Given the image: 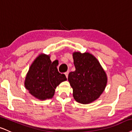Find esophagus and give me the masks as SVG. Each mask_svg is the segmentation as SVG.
Instances as JSON below:
<instances>
[{
    "label": "esophagus",
    "mask_w": 132,
    "mask_h": 132,
    "mask_svg": "<svg viewBox=\"0 0 132 132\" xmlns=\"http://www.w3.org/2000/svg\"><path fill=\"white\" fill-rule=\"evenodd\" d=\"M68 74H69V71H67V72H66L64 73L65 76H66V78H68Z\"/></svg>",
    "instance_id": "obj_1"
}]
</instances>
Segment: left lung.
<instances>
[{
    "mask_svg": "<svg viewBox=\"0 0 132 132\" xmlns=\"http://www.w3.org/2000/svg\"><path fill=\"white\" fill-rule=\"evenodd\" d=\"M76 71L68 75L74 100L81 104H89L97 100L105 89L108 77L98 60L91 53H72Z\"/></svg>",
    "mask_w": 132,
    "mask_h": 132,
    "instance_id": "left-lung-1",
    "label": "left lung"
}]
</instances>
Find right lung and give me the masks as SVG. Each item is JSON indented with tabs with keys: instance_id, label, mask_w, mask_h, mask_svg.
<instances>
[{
	"instance_id": "obj_1",
	"label": "right lung",
	"mask_w": 132,
	"mask_h": 132,
	"mask_svg": "<svg viewBox=\"0 0 132 132\" xmlns=\"http://www.w3.org/2000/svg\"><path fill=\"white\" fill-rule=\"evenodd\" d=\"M58 60L52 62L49 55L41 53L37 56L25 78V88L30 94L40 100L53 98L56 87L67 80L58 71Z\"/></svg>"
}]
</instances>
